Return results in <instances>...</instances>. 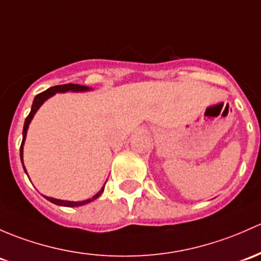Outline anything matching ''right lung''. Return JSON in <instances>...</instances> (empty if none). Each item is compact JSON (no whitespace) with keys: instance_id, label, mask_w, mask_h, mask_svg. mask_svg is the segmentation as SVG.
Listing matches in <instances>:
<instances>
[{"instance_id":"right-lung-1","label":"right lung","mask_w":261,"mask_h":261,"mask_svg":"<svg viewBox=\"0 0 261 261\" xmlns=\"http://www.w3.org/2000/svg\"><path fill=\"white\" fill-rule=\"evenodd\" d=\"M87 90H89V87H87V86H81V85H76V84H66V85H59V86L50 87V89H47L46 91H43V92H41V94L36 95V97H35V100H34V103H32L31 112H30L29 116H27L26 120H24L23 133H22V144H21V147H20V156H21L22 164H23V160H22V153H23V142H24V139H26V135H27V128H29L30 122H31L32 117L35 116V114H36L37 110L40 109V106L42 105V103L45 102V101L47 100L48 97H51V96H54L55 94H56V92L87 91ZM23 169H24V166H23ZM24 171H26V169H24ZM103 188H105V186H103ZM103 188L101 189V190L98 191V193L96 194L95 196H92L91 199L85 200V201H65V200L54 199V197H47V196H45V197L48 200V201L54 202V204H56V205H60V206H81V205L89 204V202L94 201L95 199H97V197L100 196L101 194H102Z\"/></svg>"}]
</instances>
